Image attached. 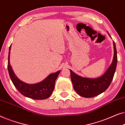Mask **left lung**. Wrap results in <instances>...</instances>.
<instances>
[{
	"label": "left lung",
	"mask_w": 125,
	"mask_h": 125,
	"mask_svg": "<svg viewBox=\"0 0 125 125\" xmlns=\"http://www.w3.org/2000/svg\"><path fill=\"white\" fill-rule=\"evenodd\" d=\"M109 35L110 36L109 34ZM113 45L115 52L113 62L106 73L100 78L96 79L82 78L75 74L70 70L73 88L80 96L87 98L94 97L104 92L110 85L115 75L117 63V50L114 41Z\"/></svg>",
	"instance_id": "left-lung-1"
}]
</instances>
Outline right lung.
<instances>
[{
	"label": "right lung",
	"instance_id": "obj_1",
	"mask_svg": "<svg viewBox=\"0 0 125 125\" xmlns=\"http://www.w3.org/2000/svg\"><path fill=\"white\" fill-rule=\"evenodd\" d=\"M10 46L8 59V70L10 79L13 85L22 95L34 100L46 99L50 97L54 89L55 80L60 73L58 71L55 73L49 75L42 82L34 84H29L22 82L16 76L12 70L10 62Z\"/></svg>",
	"mask_w": 125,
	"mask_h": 125
}]
</instances>
